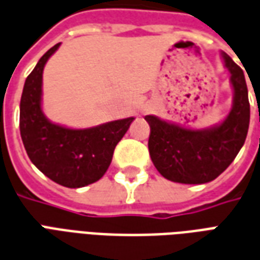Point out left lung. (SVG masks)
<instances>
[{
  "mask_svg": "<svg viewBox=\"0 0 260 260\" xmlns=\"http://www.w3.org/2000/svg\"><path fill=\"white\" fill-rule=\"evenodd\" d=\"M230 72L234 100L229 116L215 127L191 130L148 115V149L155 168L165 179L183 184H204L230 166L245 143L249 127V101L244 72L221 52Z\"/></svg>",
  "mask_w": 260,
  "mask_h": 260,
  "instance_id": "8db88e82",
  "label": "left lung"
}]
</instances>
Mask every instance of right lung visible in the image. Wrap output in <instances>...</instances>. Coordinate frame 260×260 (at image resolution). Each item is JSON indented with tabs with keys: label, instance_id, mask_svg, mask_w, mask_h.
<instances>
[{
	"label": "right lung",
	"instance_id": "1",
	"mask_svg": "<svg viewBox=\"0 0 260 260\" xmlns=\"http://www.w3.org/2000/svg\"><path fill=\"white\" fill-rule=\"evenodd\" d=\"M59 45H54L40 58L24 81L19 127L24 149L40 172L63 187L80 188L95 183L105 174L115 147L134 117L83 130L51 123L41 111L43 70Z\"/></svg>",
	"mask_w": 260,
	"mask_h": 260
}]
</instances>
